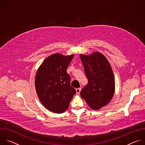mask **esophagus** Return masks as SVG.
I'll return each mask as SVG.
<instances>
[{
	"instance_id": "esophagus-1",
	"label": "esophagus",
	"mask_w": 145,
	"mask_h": 145,
	"mask_svg": "<svg viewBox=\"0 0 145 145\" xmlns=\"http://www.w3.org/2000/svg\"><path fill=\"white\" fill-rule=\"evenodd\" d=\"M76 94L78 95L81 91V88H76Z\"/></svg>"
}]
</instances>
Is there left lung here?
I'll use <instances>...</instances> for the list:
<instances>
[{
	"label": "left lung",
	"instance_id": "left-lung-1",
	"mask_svg": "<svg viewBox=\"0 0 145 145\" xmlns=\"http://www.w3.org/2000/svg\"><path fill=\"white\" fill-rule=\"evenodd\" d=\"M88 84L80 95L93 110L106 106L115 92V80L111 67L106 57L99 52L89 56L80 54Z\"/></svg>",
	"mask_w": 145,
	"mask_h": 145
}]
</instances>
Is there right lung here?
<instances>
[{
	"instance_id": "add662e5",
	"label": "right lung",
	"mask_w": 145,
	"mask_h": 145,
	"mask_svg": "<svg viewBox=\"0 0 145 145\" xmlns=\"http://www.w3.org/2000/svg\"><path fill=\"white\" fill-rule=\"evenodd\" d=\"M73 57L74 54H53L43 61L37 72L35 87L37 95L50 111L64 112L76 93L70 84L71 77L67 72Z\"/></svg>"
}]
</instances>
